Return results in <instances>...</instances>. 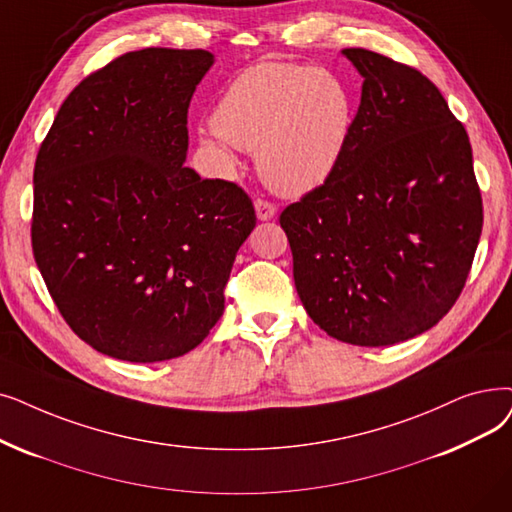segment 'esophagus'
I'll return each instance as SVG.
<instances>
[{
	"mask_svg": "<svg viewBox=\"0 0 512 512\" xmlns=\"http://www.w3.org/2000/svg\"><path fill=\"white\" fill-rule=\"evenodd\" d=\"M255 213H257V219L259 221H268L276 215V207L268 201H263V198H257L255 201Z\"/></svg>",
	"mask_w": 512,
	"mask_h": 512,
	"instance_id": "34e87169",
	"label": "esophagus"
}]
</instances>
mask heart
I'll list each match as a JSON object with an SVG mask.
<instances>
[{"mask_svg":"<svg viewBox=\"0 0 512 512\" xmlns=\"http://www.w3.org/2000/svg\"><path fill=\"white\" fill-rule=\"evenodd\" d=\"M358 104L349 81L330 69L259 62L238 73L219 98L201 148L219 171L234 169V146L255 150L263 184L299 198L324 186L341 167Z\"/></svg>","mask_w":512,"mask_h":512,"instance_id":"b5f03b06","label":"heart"}]
</instances>
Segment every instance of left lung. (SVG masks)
I'll return each mask as SVG.
<instances>
[{"label":"left lung","mask_w":512,"mask_h":512,"mask_svg":"<svg viewBox=\"0 0 512 512\" xmlns=\"http://www.w3.org/2000/svg\"><path fill=\"white\" fill-rule=\"evenodd\" d=\"M347 154L330 180L280 215L299 299L337 341L387 347L433 328L456 303L483 207L471 142L437 87L362 48Z\"/></svg>","instance_id":"left-lung-1"}]
</instances>
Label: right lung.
<instances>
[{"mask_svg":"<svg viewBox=\"0 0 512 512\" xmlns=\"http://www.w3.org/2000/svg\"><path fill=\"white\" fill-rule=\"evenodd\" d=\"M215 62L146 48L83 79L35 161L33 255L62 318L96 351L165 362L201 345L255 209L184 167L188 106Z\"/></svg>","mask_w":512,"mask_h":512,"instance_id":"right-lung-1","label":"right lung"}]
</instances>
